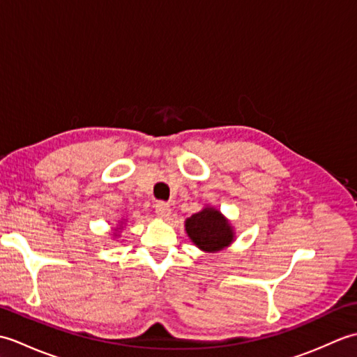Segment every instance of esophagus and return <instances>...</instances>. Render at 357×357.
I'll use <instances>...</instances> for the list:
<instances>
[{
    "label": "esophagus",
    "mask_w": 357,
    "mask_h": 357,
    "mask_svg": "<svg viewBox=\"0 0 357 357\" xmlns=\"http://www.w3.org/2000/svg\"><path fill=\"white\" fill-rule=\"evenodd\" d=\"M155 210H156V215L162 219H167L172 215V208L169 204H165V202H158L155 206Z\"/></svg>",
    "instance_id": "obj_1"
}]
</instances>
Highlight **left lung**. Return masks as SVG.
Wrapping results in <instances>:
<instances>
[{
  "mask_svg": "<svg viewBox=\"0 0 357 357\" xmlns=\"http://www.w3.org/2000/svg\"><path fill=\"white\" fill-rule=\"evenodd\" d=\"M185 231L193 244L206 253H218L236 239L231 222L213 206H206L185 219Z\"/></svg>",
  "mask_w": 357,
  "mask_h": 357,
  "instance_id": "left-lung-1",
  "label": "left lung"
}]
</instances>
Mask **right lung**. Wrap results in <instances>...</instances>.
Returning a JSON list of instances; mask_svg holds the SVG:
<instances>
[{"mask_svg":"<svg viewBox=\"0 0 357 357\" xmlns=\"http://www.w3.org/2000/svg\"><path fill=\"white\" fill-rule=\"evenodd\" d=\"M127 221H126V219H123V221H119L118 222V225L115 227V229H113V238H119L121 236V230H123L124 229V224H126Z\"/></svg>","mask_w":357,"mask_h":357,"instance_id":"obj_1","label":"right lung"}]
</instances>
